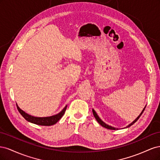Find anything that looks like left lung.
Masks as SVG:
<instances>
[{"instance_id":"1","label":"left lung","mask_w":160,"mask_h":160,"mask_svg":"<svg viewBox=\"0 0 160 160\" xmlns=\"http://www.w3.org/2000/svg\"><path fill=\"white\" fill-rule=\"evenodd\" d=\"M146 105L145 106V108L143 109V110H142V111L141 112V113H140L139 115H138V117L135 119L134 121H133V122L131 123L130 124H129L128 126H126L125 128H129V127H130L131 125H132L133 124H134L135 122H137V121L139 119V118H140V116H141L142 115V113H143V112L144 111V110H145V109H146ZM92 111H93V115H94V117L95 118V119H96V120L98 121V122L101 125V126H103V128H107V129H112V130H118V128H114V127H112V126H111V125H108V124H106L104 122H103L102 120H101V119H100V118L98 116V115L97 114V113L95 112V111L93 109H92Z\"/></svg>"}]
</instances>
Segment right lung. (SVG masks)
Segmentation results:
<instances>
[{
	"label": "right lung",
	"mask_w": 160,
	"mask_h": 160,
	"mask_svg": "<svg viewBox=\"0 0 160 160\" xmlns=\"http://www.w3.org/2000/svg\"><path fill=\"white\" fill-rule=\"evenodd\" d=\"M16 104H17V107L19 111V113H20L22 117L27 121H28V122H31L37 125H45V126L52 125L59 122V120L62 117V115H64L67 107V105H66L65 107L62 109L61 112H59V113H57L56 115L49 116V117L39 118V117H35V116H32L25 113V111H22L20 108L18 107L17 103Z\"/></svg>",
	"instance_id": "1"
}]
</instances>
